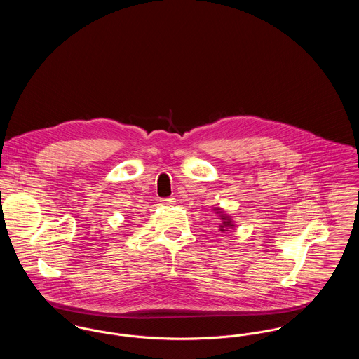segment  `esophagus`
Segmentation results:
<instances>
[{"instance_id": "esophagus-1", "label": "esophagus", "mask_w": 359, "mask_h": 359, "mask_svg": "<svg viewBox=\"0 0 359 359\" xmlns=\"http://www.w3.org/2000/svg\"><path fill=\"white\" fill-rule=\"evenodd\" d=\"M163 205H175V202H176V199L175 198H164V199H161L160 201Z\"/></svg>"}]
</instances>
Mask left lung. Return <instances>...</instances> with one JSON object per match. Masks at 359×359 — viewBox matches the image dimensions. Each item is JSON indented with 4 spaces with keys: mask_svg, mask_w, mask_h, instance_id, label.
<instances>
[{
    "mask_svg": "<svg viewBox=\"0 0 359 359\" xmlns=\"http://www.w3.org/2000/svg\"><path fill=\"white\" fill-rule=\"evenodd\" d=\"M215 211H218L217 214H219V217H221V221L222 223H219V229H221V231H229L227 229H233L234 227V223L233 221L229 218V215L227 214H224L222 211V208H214Z\"/></svg>",
    "mask_w": 359,
    "mask_h": 359,
    "instance_id": "8db88e82",
    "label": "left lung"
}]
</instances>
